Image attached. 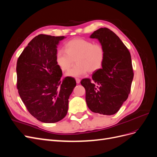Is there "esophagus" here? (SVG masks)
<instances>
[{
	"instance_id": "34e87169",
	"label": "esophagus",
	"mask_w": 157,
	"mask_h": 157,
	"mask_svg": "<svg viewBox=\"0 0 157 157\" xmlns=\"http://www.w3.org/2000/svg\"><path fill=\"white\" fill-rule=\"evenodd\" d=\"M76 82H77V84H79L80 82V79L79 78H76Z\"/></svg>"
}]
</instances>
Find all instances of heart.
I'll return each instance as SVG.
<instances>
[{"mask_svg":"<svg viewBox=\"0 0 157 157\" xmlns=\"http://www.w3.org/2000/svg\"><path fill=\"white\" fill-rule=\"evenodd\" d=\"M105 50L103 46L84 39H77L65 44V50L59 49L56 52V60L60 69L66 71L76 63L67 73L70 77H81L88 71L95 72L100 69L105 59Z\"/></svg>","mask_w":157,"mask_h":157,"instance_id":"heart-1","label":"heart"}]
</instances>
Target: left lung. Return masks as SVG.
Segmentation results:
<instances>
[{"label": "left lung", "mask_w": 157, "mask_h": 157, "mask_svg": "<svg viewBox=\"0 0 157 157\" xmlns=\"http://www.w3.org/2000/svg\"><path fill=\"white\" fill-rule=\"evenodd\" d=\"M98 39L105 50L101 69L95 71L92 80L84 78L86 101L94 113L112 115L117 113L128 97L134 78L129 50L115 33L100 28L90 35Z\"/></svg>", "instance_id": "obj_1"}]
</instances>
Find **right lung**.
Instances as JSON below:
<instances>
[{
  "instance_id": "add662e5",
  "label": "right lung",
  "mask_w": 157,
  "mask_h": 157,
  "mask_svg": "<svg viewBox=\"0 0 157 157\" xmlns=\"http://www.w3.org/2000/svg\"><path fill=\"white\" fill-rule=\"evenodd\" d=\"M64 36L39 35L29 42L17 61V87L28 111L45 123L66 116L75 80H60L62 71L56 63L57 47Z\"/></svg>"
}]
</instances>
